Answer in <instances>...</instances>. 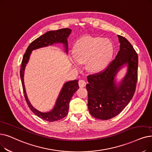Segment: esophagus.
I'll return each mask as SVG.
<instances>
[{
  "instance_id": "1",
  "label": "esophagus",
  "mask_w": 152,
  "mask_h": 152,
  "mask_svg": "<svg viewBox=\"0 0 152 152\" xmlns=\"http://www.w3.org/2000/svg\"><path fill=\"white\" fill-rule=\"evenodd\" d=\"M78 84H79V86H80V87L83 88V87H85L86 85V82L85 80H80L79 81Z\"/></svg>"
}]
</instances>
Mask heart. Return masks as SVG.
<instances>
[{"label":"heart","mask_w":152,"mask_h":152,"mask_svg":"<svg viewBox=\"0 0 152 152\" xmlns=\"http://www.w3.org/2000/svg\"><path fill=\"white\" fill-rule=\"evenodd\" d=\"M113 53L112 43L106 39L84 37L76 43L74 50L75 60L80 64L87 63L88 69L92 72L101 71L108 64Z\"/></svg>","instance_id":"b5f03b06"}]
</instances>
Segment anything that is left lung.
<instances>
[{
  "mask_svg": "<svg viewBox=\"0 0 152 152\" xmlns=\"http://www.w3.org/2000/svg\"><path fill=\"white\" fill-rule=\"evenodd\" d=\"M118 38L120 50L115 59L103 70L88 76V107L92 116L99 119L108 120L120 114L132 99L136 89L137 53L126 38L121 35ZM124 64H128V73L117 87L114 77Z\"/></svg>",
  "mask_w": 152,
  "mask_h": 152,
  "instance_id": "left-lung-1",
  "label": "left lung"
}]
</instances>
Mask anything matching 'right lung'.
Returning <instances> with one entry per match:
<instances>
[{"instance_id":"obj_1","label":"right lung","mask_w":152,"mask_h":152,"mask_svg":"<svg viewBox=\"0 0 152 152\" xmlns=\"http://www.w3.org/2000/svg\"><path fill=\"white\" fill-rule=\"evenodd\" d=\"M71 30L69 28H62L55 31H50L45 33L43 35L35 39L28 47L26 52L23 55L20 67V78L22 84L23 93L25 101L27 102L30 110L39 118L48 122H54L65 117L67 115L69 109V104L71 97L75 92L78 89V81L74 80L66 83L58 96L55 107L49 113H41L32 106L30 103L27 94L23 83V72L26 64L27 63L31 51L34 50L46 47L49 45H53L55 43H62L65 45L66 50L68 52L67 38L71 34Z\"/></svg>"}]
</instances>
